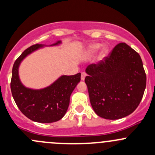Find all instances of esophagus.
<instances>
[{
    "label": "esophagus",
    "instance_id": "34e87169",
    "mask_svg": "<svg viewBox=\"0 0 155 155\" xmlns=\"http://www.w3.org/2000/svg\"><path fill=\"white\" fill-rule=\"evenodd\" d=\"M85 76H86V73H84V72L82 73V74H81V79H82V80H85Z\"/></svg>",
    "mask_w": 155,
    "mask_h": 155
}]
</instances>
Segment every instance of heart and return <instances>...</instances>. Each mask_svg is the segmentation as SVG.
<instances>
[{"label": "heart", "instance_id": "1", "mask_svg": "<svg viewBox=\"0 0 155 155\" xmlns=\"http://www.w3.org/2000/svg\"><path fill=\"white\" fill-rule=\"evenodd\" d=\"M100 48H101V45L100 44H93V45H91V46H89L87 51H88L89 54H92V53L96 52V51H97ZM107 50L105 48V49H104V52H107Z\"/></svg>", "mask_w": 155, "mask_h": 155}]
</instances>
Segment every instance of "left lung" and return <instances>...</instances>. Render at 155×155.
Here are the masks:
<instances>
[{"instance_id": "1", "label": "left lung", "mask_w": 155, "mask_h": 155, "mask_svg": "<svg viewBox=\"0 0 155 155\" xmlns=\"http://www.w3.org/2000/svg\"><path fill=\"white\" fill-rule=\"evenodd\" d=\"M85 82L91 107L106 119L122 118L140 104L146 75L140 54L125 43H118L109 56L85 70Z\"/></svg>"}]
</instances>
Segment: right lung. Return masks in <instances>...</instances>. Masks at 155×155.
<instances>
[{"label": "right lung", "instance_id": "right-lung-1", "mask_svg": "<svg viewBox=\"0 0 155 155\" xmlns=\"http://www.w3.org/2000/svg\"><path fill=\"white\" fill-rule=\"evenodd\" d=\"M61 43L58 41L51 46ZM43 46L44 45H33L15 60L12 67L10 87L17 107L27 118L36 122L51 123L64 116L70 104V95L80 82L81 73L61 76L51 85L40 90L25 87L18 76L20 64L26 56Z\"/></svg>", "mask_w": 155, "mask_h": 155}]
</instances>
